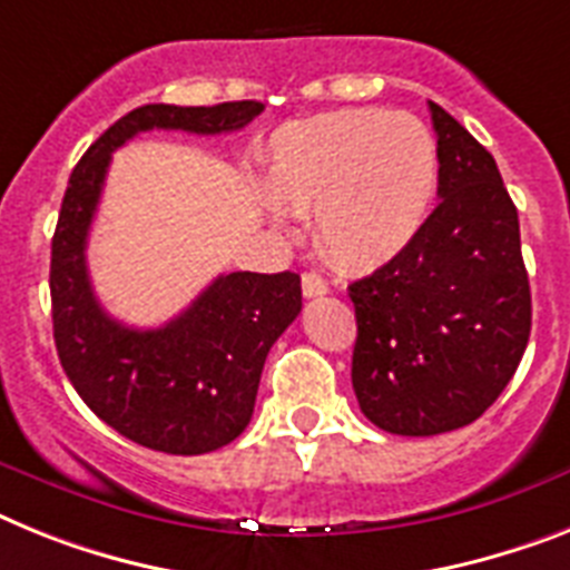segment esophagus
Instances as JSON below:
<instances>
[{
  "mask_svg": "<svg viewBox=\"0 0 570 570\" xmlns=\"http://www.w3.org/2000/svg\"><path fill=\"white\" fill-rule=\"evenodd\" d=\"M301 289H304V295H307V298H318V295L330 293L327 281H324L318 272H304V275H301Z\"/></svg>",
  "mask_w": 570,
  "mask_h": 570,
  "instance_id": "1",
  "label": "esophagus"
}]
</instances>
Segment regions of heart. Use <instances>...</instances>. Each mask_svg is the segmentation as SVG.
<instances>
[{"mask_svg": "<svg viewBox=\"0 0 570 570\" xmlns=\"http://www.w3.org/2000/svg\"><path fill=\"white\" fill-rule=\"evenodd\" d=\"M272 212H315V234L351 269L394 261L423 228L438 147L409 112L336 109L286 124L269 141Z\"/></svg>", "mask_w": 570, "mask_h": 570, "instance_id": "obj_1", "label": "heart"}]
</instances>
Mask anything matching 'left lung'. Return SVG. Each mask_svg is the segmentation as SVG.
Listing matches in <instances>:
<instances>
[{
  "label": "left lung",
  "mask_w": 570,
  "mask_h": 570,
  "mask_svg": "<svg viewBox=\"0 0 570 570\" xmlns=\"http://www.w3.org/2000/svg\"><path fill=\"white\" fill-rule=\"evenodd\" d=\"M440 203L405 252L347 286L353 391L382 432L470 425L513 380L530 338L519 212L495 159L429 100Z\"/></svg>",
  "instance_id": "obj_1"
}]
</instances>
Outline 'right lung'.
<instances>
[{
	"label": "right lung",
	"mask_w": 570,
	"mask_h": 570,
	"mask_svg": "<svg viewBox=\"0 0 570 570\" xmlns=\"http://www.w3.org/2000/svg\"><path fill=\"white\" fill-rule=\"evenodd\" d=\"M261 112V100L217 107L147 104L118 118L69 176L51 240L57 356L80 400L138 446L205 455L240 438L255 411L266 353L301 313V277L232 272L161 327L115 322L95 298L86 269V237L109 161L138 132L217 136L243 130Z\"/></svg>",
	"instance_id": "add662e5"
}]
</instances>
